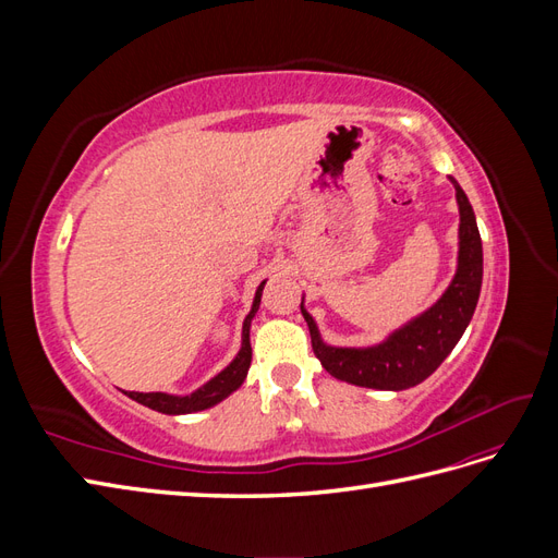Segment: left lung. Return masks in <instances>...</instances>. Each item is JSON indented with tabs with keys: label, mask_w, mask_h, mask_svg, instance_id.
<instances>
[{
	"label": "left lung",
	"mask_w": 558,
	"mask_h": 558,
	"mask_svg": "<svg viewBox=\"0 0 558 558\" xmlns=\"http://www.w3.org/2000/svg\"><path fill=\"white\" fill-rule=\"evenodd\" d=\"M459 205V258L456 275L447 291L433 305L412 316L408 324L388 332L381 342L369 347H332L324 342L314 316L305 307V316L316 359L328 373L347 384L379 388V391H404L428 379L440 363L459 344L482 291V238L468 195L453 177H449Z\"/></svg>",
	"instance_id": "left-lung-1"
}]
</instances>
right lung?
<instances>
[{"instance_id":"right-lung-1","label":"right lung","mask_w":558,"mask_h":558,"mask_svg":"<svg viewBox=\"0 0 558 558\" xmlns=\"http://www.w3.org/2000/svg\"><path fill=\"white\" fill-rule=\"evenodd\" d=\"M267 281V279H265ZM265 281H260V286L256 289V295H253V305L251 312L246 314L244 324H242V347L221 373L214 375L209 381L202 384L199 388L191 393H162V391H154V393H140V391H123L128 398H132L134 402L144 404V408L156 410L160 414H193V412H202L209 410L214 404H218L221 400H226L228 396H232L238 388L244 384L246 375H248V365H251V320L256 316L258 307H260V295H263V286Z\"/></svg>"}]
</instances>
